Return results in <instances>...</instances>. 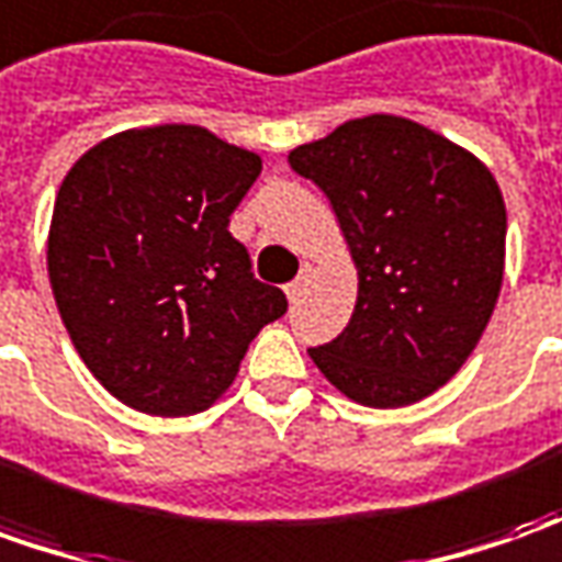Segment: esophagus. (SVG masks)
Returning <instances> with one entry per match:
<instances>
[{
	"instance_id": "obj_1",
	"label": "esophagus",
	"mask_w": 562,
	"mask_h": 562,
	"mask_svg": "<svg viewBox=\"0 0 562 562\" xmlns=\"http://www.w3.org/2000/svg\"><path fill=\"white\" fill-rule=\"evenodd\" d=\"M311 277H313V270L311 267H304V270H301V277H297L295 282H289V285H285V297H289V301H297V297H301V292H304V285L311 282Z\"/></svg>"
}]
</instances>
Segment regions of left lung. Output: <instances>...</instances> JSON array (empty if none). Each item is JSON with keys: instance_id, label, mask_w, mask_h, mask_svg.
<instances>
[{"instance_id": "left-lung-1", "label": "left lung", "mask_w": 562, "mask_h": 562, "mask_svg": "<svg viewBox=\"0 0 562 562\" xmlns=\"http://www.w3.org/2000/svg\"><path fill=\"white\" fill-rule=\"evenodd\" d=\"M289 166L329 196L357 267L347 329L307 350L316 369L369 409L440 391L486 331L505 282L495 175L456 140L391 113L301 144Z\"/></svg>"}]
</instances>
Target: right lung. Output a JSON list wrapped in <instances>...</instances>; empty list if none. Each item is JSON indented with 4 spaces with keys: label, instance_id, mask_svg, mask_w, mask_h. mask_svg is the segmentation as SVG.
Here are the masks:
<instances>
[{
    "label": "right lung",
    "instance_id": "obj_1",
    "mask_svg": "<svg viewBox=\"0 0 562 562\" xmlns=\"http://www.w3.org/2000/svg\"><path fill=\"white\" fill-rule=\"evenodd\" d=\"M258 175V153L178 122L104 137L67 171L48 280L76 353L125 406L209 409L285 313L227 231Z\"/></svg>",
    "mask_w": 562,
    "mask_h": 562
}]
</instances>
